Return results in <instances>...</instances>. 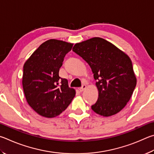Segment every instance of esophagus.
<instances>
[{"instance_id": "esophagus-1", "label": "esophagus", "mask_w": 154, "mask_h": 154, "mask_svg": "<svg viewBox=\"0 0 154 154\" xmlns=\"http://www.w3.org/2000/svg\"><path fill=\"white\" fill-rule=\"evenodd\" d=\"M86 88H87V85H83L82 86V87H80V88H79V90H80V92H82V91H84L86 89Z\"/></svg>"}]
</instances>
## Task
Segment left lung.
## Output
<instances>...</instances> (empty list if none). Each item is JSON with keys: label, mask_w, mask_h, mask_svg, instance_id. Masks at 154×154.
<instances>
[{"label": "left lung", "mask_w": 154, "mask_h": 154, "mask_svg": "<svg viewBox=\"0 0 154 154\" xmlns=\"http://www.w3.org/2000/svg\"><path fill=\"white\" fill-rule=\"evenodd\" d=\"M72 51L87 62L97 80L99 97L91 109L105 117L120 112L130 100L137 85L130 57L99 37L76 43Z\"/></svg>", "instance_id": "left-lung-1"}]
</instances>
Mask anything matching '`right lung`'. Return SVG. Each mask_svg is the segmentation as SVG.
<instances>
[{"instance_id": "1", "label": "right lung", "mask_w": 154, "mask_h": 154, "mask_svg": "<svg viewBox=\"0 0 154 154\" xmlns=\"http://www.w3.org/2000/svg\"><path fill=\"white\" fill-rule=\"evenodd\" d=\"M72 43L48 40L39 46L23 66L22 85L26 101L37 114L53 118L66 109L75 97L66 79L59 75V68Z\"/></svg>"}]
</instances>
